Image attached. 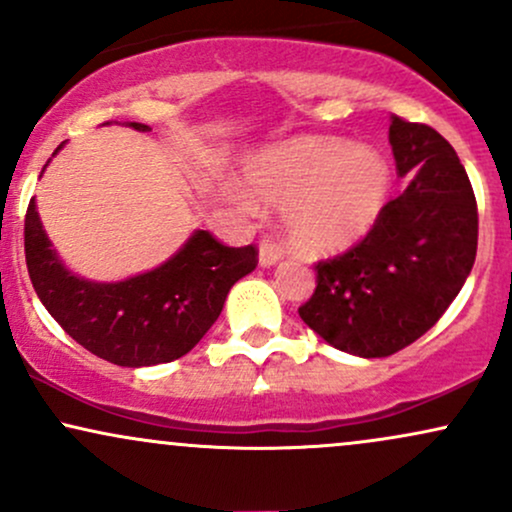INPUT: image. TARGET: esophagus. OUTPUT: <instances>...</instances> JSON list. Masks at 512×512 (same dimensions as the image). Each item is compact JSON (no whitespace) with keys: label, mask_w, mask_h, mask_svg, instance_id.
Returning a JSON list of instances; mask_svg holds the SVG:
<instances>
[{"label":"esophagus","mask_w":512,"mask_h":512,"mask_svg":"<svg viewBox=\"0 0 512 512\" xmlns=\"http://www.w3.org/2000/svg\"><path fill=\"white\" fill-rule=\"evenodd\" d=\"M281 260L279 245H274L272 240H262L260 243V264L262 267H274Z\"/></svg>","instance_id":"34e87169"}]
</instances>
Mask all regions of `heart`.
Listing matches in <instances>:
<instances>
[{
    "mask_svg": "<svg viewBox=\"0 0 512 512\" xmlns=\"http://www.w3.org/2000/svg\"><path fill=\"white\" fill-rule=\"evenodd\" d=\"M240 180L256 202L281 207V228L291 248L337 255L361 243L380 221L392 173L370 146L308 137L252 156ZM249 198L228 190V199L243 211L255 209Z\"/></svg>",
    "mask_w": 512,
    "mask_h": 512,
    "instance_id": "obj_1",
    "label": "heart"
}]
</instances>
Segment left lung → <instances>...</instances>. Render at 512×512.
Here are the masks:
<instances>
[{"label": "left lung", "mask_w": 512, "mask_h": 512, "mask_svg": "<svg viewBox=\"0 0 512 512\" xmlns=\"http://www.w3.org/2000/svg\"><path fill=\"white\" fill-rule=\"evenodd\" d=\"M390 146L407 190L356 248L317 264L315 293L298 308L327 344L361 358L390 356L431 330L477 257V199L455 149L397 115Z\"/></svg>", "instance_id": "1"}]
</instances>
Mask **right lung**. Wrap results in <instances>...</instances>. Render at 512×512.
Wrapping results in <instances>:
<instances>
[{
    "mask_svg": "<svg viewBox=\"0 0 512 512\" xmlns=\"http://www.w3.org/2000/svg\"><path fill=\"white\" fill-rule=\"evenodd\" d=\"M127 127L151 129L142 122ZM23 233L28 274L48 313L91 354L127 368L170 363L195 349L221 315L231 286L257 267L252 245L228 248L209 231H195L156 269L122 281H91L60 260L35 199L28 204Z\"/></svg>",
    "mask_w": 512,
    "mask_h": 512,
    "instance_id": "obj_1",
    "label": "right lung"
}]
</instances>
